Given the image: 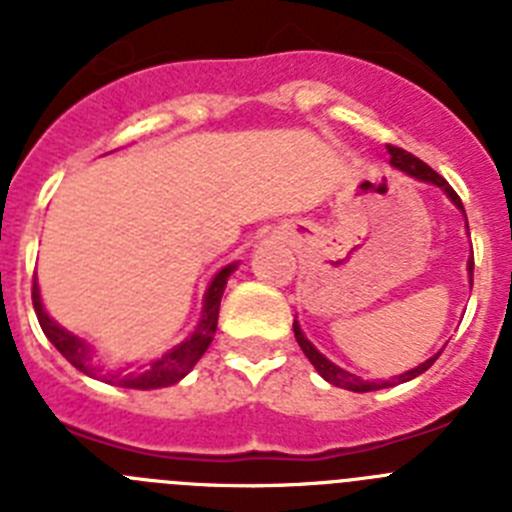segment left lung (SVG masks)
I'll return each instance as SVG.
<instances>
[{"label": "left lung", "mask_w": 512, "mask_h": 512, "mask_svg": "<svg viewBox=\"0 0 512 512\" xmlns=\"http://www.w3.org/2000/svg\"><path fill=\"white\" fill-rule=\"evenodd\" d=\"M387 148H390V156H392L390 164L395 166L397 171L413 176V179H418V182L433 184V187L441 189V192L446 194V197H449L451 202H454L456 210H461L464 220H467V212H464V205H461L459 194H456L454 189L449 187V182H446V179H443L441 174H436V171H433L431 166L423 164V161H420V158H415L413 153L402 151V148H395V146H387ZM467 230H469V225H467ZM467 271H469V284H472L474 256L467 261ZM292 328H295V338H297V343H300V348H302V351H305V356H307V359H310V364L315 366V372H318L320 377L325 379V382L336 384V387H343V390H351V392H374V390H384V387H395V384L410 382V379L420 377V374H423L425 369H431L433 361H436L438 354H441V351H438L436 356H431V359H425L423 364H418V366H415V369H410V372L397 374V377H392V379H361V377H356V374H351V372H346V369H341V366H338V364H333V361H330V359H325V356L320 354L318 348H315L310 341H307V336H305V333H302V328H300V320H295V323H292Z\"/></svg>", "instance_id": "obj_1"}]
</instances>
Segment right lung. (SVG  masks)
Segmentation results:
<instances>
[{
	"mask_svg": "<svg viewBox=\"0 0 512 512\" xmlns=\"http://www.w3.org/2000/svg\"><path fill=\"white\" fill-rule=\"evenodd\" d=\"M235 269H238V261L223 266V269L212 277L210 287H207L205 297H202L200 323L194 325L192 333H189L182 343H176L174 348H169L164 356H158L156 361H148V364L143 366H135V369L130 364H99V361L94 359L97 351H94L84 338H79L76 333H71V330H66L63 325H58L56 320L45 312L43 300H40L38 282L33 284L35 315H38V323L40 328H43L45 338L61 351L63 359L69 361L71 366H76L79 372L87 374V377L115 384V387H125V390H161V387H171V384L182 382V379L192 372L194 364L202 359V354L210 348L217 330V315H220V300H223L225 284H228L230 274H233Z\"/></svg>",
	"mask_w": 512,
	"mask_h": 512,
	"instance_id": "obj_1",
	"label": "right lung"
}]
</instances>
